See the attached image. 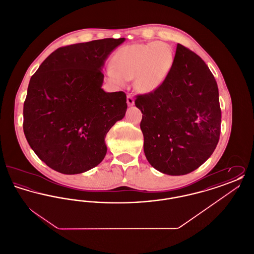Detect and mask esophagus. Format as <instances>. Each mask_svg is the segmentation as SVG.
I'll return each mask as SVG.
<instances>
[{"label": "esophagus", "instance_id": "1", "mask_svg": "<svg viewBox=\"0 0 254 254\" xmlns=\"http://www.w3.org/2000/svg\"><path fill=\"white\" fill-rule=\"evenodd\" d=\"M127 105L129 107L134 105V98H133L131 94H127Z\"/></svg>", "mask_w": 254, "mask_h": 254}]
</instances>
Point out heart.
I'll return each instance as SVG.
<instances>
[{
    "label": "heart",
    "instance_id": "heart-1",
    "mask_svg": "<svg viewBox=\"0 0 254 254\" xmlns=\"http://www.w3.org/2000/svg\"><path fill=\"white\" fill-rule=\"evenodd\" d=\"M174 55L164 42L134 44L119 49L111 63L109 80L118 85L134 79L138 92L150 93L164 84L172 68Z\"/></svg>",
    "mask_w": 254,
    "mask_h": 254
}]
</instances>
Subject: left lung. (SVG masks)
<instances>
[{
  "mask_svg": "<svg viewBox=\"0 0 254 254\" xmlns=\"http://www.w3.org/2000/svg\"><path fill=\"white\" fill-rule=\"evenodd\" d=\"M148 163L168 175H185L210 157L220 138L217 83L205 62L177 45L172 68L156 90L137 95Z\"/></svg>",
  "mask_w": 254,
  "mask_h": 254,
  "instance_id": "1",
  "label": "left lung"
}]
</instances>
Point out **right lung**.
<instances>
[{
  "label": "right lung",
  "instance_id": "obj_1",
  "mask_svg": "<svg viewBox=\"0 0 254 254\" xmlns=\"http://www.w3.org/2000/svg\"><path fill=\"white\" fill-rule=\"evenodd\" d=\"M125 38L63 47L30 79L24 104L25 138L37 156L64 174L83 173L107 154L105 138L127 109L123 91L102 88V68Z\"/></svg>",
  "mask_w": 254,
  "mask_h": 254
}]
</instances>
